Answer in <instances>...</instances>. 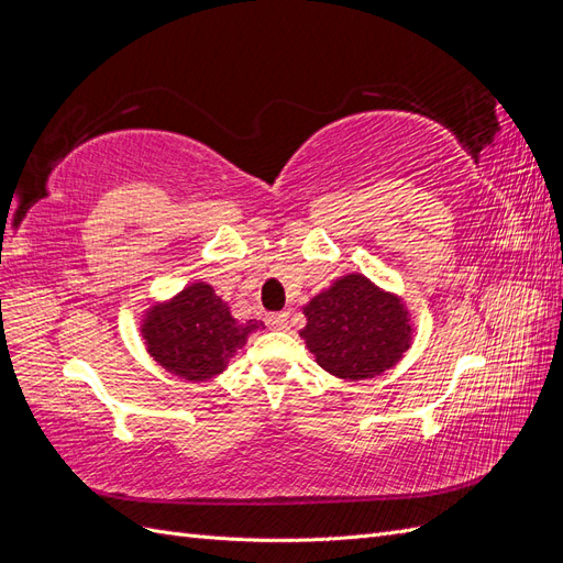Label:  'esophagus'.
I'll return each mask as SVG.
<instances>
[{
	"label": "esophagus",
	"mask_w": 563,
	"mask_h": 563,
	"mask_svg": "<svg viewBox=\"0 0 563 563\" xmlns=\"http://www.w3.org/2000/svg\"><path fill=\"white\" fill-rule=\"evenodd\" d=\"M267 327L275 329V331H284L288 329V312H275L267 317Z\"/></svg>",
	"instance_id": "obj_1"
}]
</instances>
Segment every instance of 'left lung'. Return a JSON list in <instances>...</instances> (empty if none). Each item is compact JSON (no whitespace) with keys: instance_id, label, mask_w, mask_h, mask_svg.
<instances>
[{"instance_id":"1","label":"left lung","mask_w":563,"mask_h":563,"mask_svg":"<svg viewBox=\"0 0 563 563\" xmlns=\"http://www.w3.org/2000/svg\"><path fill=\"white\" fill-rule=\"evenodd\" d=\"M300 335L317 364L345 380L380 376L408 350L411 323L404 302L362 275L338 279L305 305Z\"/></svg>"}]
</instances>
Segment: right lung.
<instances>
[{
  "label": "right lung",
  "mask_w": 563,
  "mask_h": 563,
  "mask_svg": "<svg viewBox=\"0 0 563 563\" xmlns=\"http://www.w3.org/2000/svg\"><path fill=\"white\" fill-rule=\"evenodd\" d=\"M263 321H236L209 284H192L172 302L150 310L143 323L147 352L185 380H207L223 371L249 333Z\"/></svg>",
  "instance_id": "add662e5"
}]
</instances>
